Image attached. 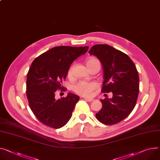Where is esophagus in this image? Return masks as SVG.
Wrapping results in <instances>:
<instances>
[{
	"mask_svg": "<svg viewBox=\"0 0 160 160\" xmlns=\"http://www.w3.org/2000/svg\"><path fill=\"white\" fill-rule=\"evenodd\" d=\"M84 100L87 101H88V102H92V101H93V99H88V98H85Z\"/></svg>",
	"mask_w": 160,
	"mask_h": 160,
	"instance_id": "esophagus-1",
	"label": "esophagus"
}]
</instances>
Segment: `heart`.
<instances>
[{"instance_id": "obj_1", "label": "heart", "mask_w": 160, "mask_h": 160, "mask_svg": "<svg viewBox=\"0 0 160 160\" xmlns=\"http://www.w3.org/2000/svg\"><path fill=\"white\" fill-rule=\"evenodd\" d=\"M97 63H99L98 59L94 57H90L87 60V65L88 68L91 67ZM73 66H72L68 72V76L71 77L72 76ZM97 88V84L94 82H87V81H80L78 83L73 86L72 90L76 93L83 96V97H90L92 95L93 90Z\"/></svg>"}]
</instances>
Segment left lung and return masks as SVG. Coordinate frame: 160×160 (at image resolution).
Listing matches in <instances>:
<instances>
[{
  "label": "left lung",
  "mask_w": 160,
  "mask_h": 160,
  "mask_svg": "<svg viewBox=\"0 0 160 160\" xmlns=\"http://www.w3.org/2000/svg\"><path fill=\"white\" fill-rule=\"evenodd\" d=\"M99 59L104 70L101 92L113 93L112 99H101L102 107L96 118L106 125L125 119L137 104L139 76L133 61L125 53L105 44L93 45L89 51Z\"/></svg>",
  "instance_id": "8db88e82"
}]
</instances>
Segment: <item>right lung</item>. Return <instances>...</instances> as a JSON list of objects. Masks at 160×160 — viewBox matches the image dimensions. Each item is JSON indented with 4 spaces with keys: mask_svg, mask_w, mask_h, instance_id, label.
I'll use <instances>...</instances> for the list:
<instances>
[{
    "mask_svg": "<svg viewBox=\"0 0 160 160\" xmlns=\"http://www.w3.org/2000/svg\"><path fill=\"white\" fill-rule=\"evenodd\" d=\"M88 49V46L55 47L32 61L27 76L26 95L31 111L43 124L59 129L70 119L79 96L68 93L57 100L55 94L59 90H67L61 84L70 65Z\"/></svg>",
    "mask_w": 160,
    "mask_h": 160,
    "instance_id": "obj_1",
    "label": "right lung"
}]
</instances>
